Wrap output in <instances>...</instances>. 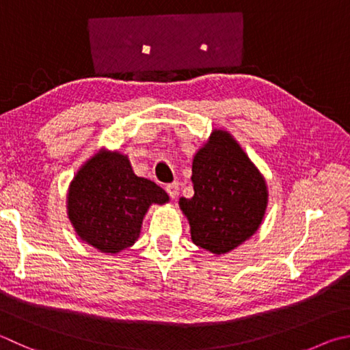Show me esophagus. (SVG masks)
Returning a JSON list of instances; mask_svg holds the SVG:
<instances>
[{"instance_id":"esophagus-1","label":"esophagus","mask_w":350,"mask_h":350,"mask_svg":"<svg viewBox=\"0 0 350 350\" xmlns=\"http://www.w3.org/2000/svg\"><path fill=\"white\" fill-rule=\"evenodd\" d=\"M165 189H167V193L170 194L171 199H176L177 196V191H179V183L177 182H173V183H168L167 187H165Z\"/></svg>"}]
</instances>
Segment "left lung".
I'll return each instance as SVG.
<instances>
[{
    "mask_svg": "<svg viewBox=\"0 0 350 350\" xmlns=\"http://www.w3.org/2000/svg\"><path fill=\"white\" fill-rule=\"evenodd\" d=\"M194 196L180 197L193 243L221 256L251 239L268 208L263 174L230 131L214 129L194 154Z\"/></svg>",
    "mask_w": 350,
    "mask_h": 350,
    "instance_id": "1",
    "label": "left lung"
}]
</instances>
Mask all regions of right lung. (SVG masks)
<instances>
[{"instance_id":"right-lung-1","label":"right lung","mask_w":350,"mask_h":350,"mask_svg":"<svg viewBox=\"0 0 350 350\" xmlns=\"http://www.w3.org/2000/svg\"><path fill=\"white\" fill-rule=\"evenodd\" d=\"M168 200L154 182L135 174L129 156L100 150L70 182L67 217L87 245L119 254L139 239L148 208Z\"/></svg>"}]
</instances>
